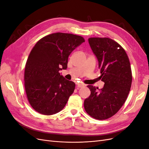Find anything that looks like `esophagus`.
I'll use <instances>...</instances> for the list:
<instances>
[{
    "instance_id": "1",
    "label": "esophagus",
    "mask_w": 149,
    "mask_h": 149,
    "mask_svg": "<svg viewBox=\"0 0 149 149\" xmlns=\"http://www.w3.org/2000/svg\"><path fill=\"white\" fill-rule=\"evenodd\" d=\"M84 86V84H83V83H77V88H82Z\"/></svg>"
}]
</instances>
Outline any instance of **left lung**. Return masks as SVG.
<instances>
[{
    "label": "left lung",
    "mask_w": 149,
    "mask_h": 149,
    "mask_svg": "<svg viewBox=\"0 0 149 149\" xmlns=\"http://www.w3.org/2000/svg\"><path fill=\"white\" fill-rule=\"evenodd\" d=\"M88 42L98 60L100 78L104 85L98 90L88 86L91 94L84 100V107L92 118L104 120L116 114L127 100L132 80L131 68L124 49L114 40L93 37Z\"/></svg>",
    "instance_id": "obj_1"
}]
</instances>
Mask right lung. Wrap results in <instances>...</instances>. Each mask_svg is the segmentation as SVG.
I'll list each match as a JSON object with an SVG mask.
<instances>
[{
    "label": "right lung",
    "instance_id": "right-lung-1",
    "mask_svg": "<svg viewBox=\"0 0 149 149\" xmlns=\"http://www.w3.org/2000/svg\"><path fill=\"white\" fill-rule=\"evenodd\" d=\"M83 42L81 36L58 32L45 36L35 44L24 73L26 96L34 110L49 116L63 109L75 84L59 71L67 68L69 55Z\"/></svg>",
    "mask_w": 149,
    "mask_h": 149
}]
</instances>
